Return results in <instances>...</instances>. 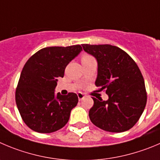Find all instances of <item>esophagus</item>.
<instances>
[{"label":"esophagus","mask_w":160,"mask_h":160,"mask_svg":"<svg viewBox=\"0 0 160 160\" xmlns=\"http://www.w3.org/2000/svg\"><path fill=\"white\" fill-rule=\"evenodd\" d=\"M84 97H85L84 94L82 93V92H78V97L79 100H82V99L84 98Z\"/></svg>","instance_id":"obj_1"}]
</instances>
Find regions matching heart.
Returning <instances> with one entry per match:
<instances>
[{"label":"heart","instance_id":"obj_1","mask_svg":"<svg viewBox=\"0 0 160 160\" xmlns=\"http://www.w3.org/2000/svg\"><path fill=\"white\" fill-rule=\"evenodd\" d=\"M93 60V57L92 56L89 54H83L82 56V62H85V61H89V60Z\"/></svg>","mask_w":160,"mask_h":160}]
</instances>
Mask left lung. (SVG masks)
Instances as JSON below:
<instances>
[{"label": "left lung", "instance_id": "1", "mask_svg": "<svg viewBox=\"0 0 160 160\" xmlns=\"http://www.w3.org/2000/svg\"><path fill=\"white\" fill-rule=\"evenodd\" d=\"M83 49L97 59L96 86L105 90L108 100L92 97L89 116L96 127L112 133L130 130L139 120L147 102L144 78L134 60L111 45L83 44Z\"/></svg>", "mask_w": 160, "mask_h": 160}]
</instances>
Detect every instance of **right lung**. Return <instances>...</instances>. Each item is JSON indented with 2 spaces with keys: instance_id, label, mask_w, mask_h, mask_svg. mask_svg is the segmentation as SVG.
<instances>
[{
  "instance_id": "1",
  "label": "right lung",
  "mask_w": 160,
  "mask_h": 160,
  "mask_svg": "<svg viewBox=\"0 0 160 160\" xmlns=\"http://www.w3.org/2000/svg\"><path fill=\"white\" fill-rule=\"evenodd\" d=\"M82 50L80 45L46 47L34 53L24 65L16 90V102L22 120L32 130L52 133L68 123L78 102L77 94H55L57 78L63 77L68 63Z\"/></svg>"
}]
</instances>
